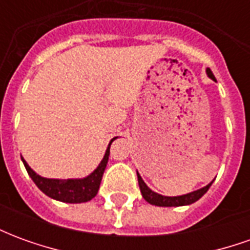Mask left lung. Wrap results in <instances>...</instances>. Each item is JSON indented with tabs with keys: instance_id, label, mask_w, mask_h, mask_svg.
<instances>
[{
	"instance_id": "obj_1",
	"label": "left lung",
	"mask_w": 250,
	"mask_h": 250,
	"mask_svg": "<svg viewBox=\"0 0 250 250\" xmlns=\"http://www.w3.org/2000/svg\"><path fill=\"white\" fill-rule=\"evenodd\" d=\"M206 73L208 76L211 79V80H215L213 72L210 71V68H206ZM136 175H138V184H139V188H141V193L143 195V198L146 199L148 204L155 205V206H162V208H170V206H185V205H191L194 202H197L202 195H204L209 188L213 184V181L210 182L209 185H206L205 188H198L195 191H191V193L184 194V195H177V197H166V195H161V194L152 191L151 188H148L145 181L142 179V177L139 175V173L136 171Z\"/></svg>"
}]
</instances>
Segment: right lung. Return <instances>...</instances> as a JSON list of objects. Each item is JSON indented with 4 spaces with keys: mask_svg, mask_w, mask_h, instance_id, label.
<instances>
[{
    "mask_svg": "<svg viewBox=\"0 0 250 250\" xmlns=\"http://www.w3.org/2000/svg\"><path fill=\"white\" fill-rule=\"evenodd\" d=\"M118 136H115L114 139H111L108 147L105 150L102 162L99 163V166L92 173L84 177V178H72V179H53V178H44L37 173H35L29 165L26 163L24 158L21 157V161L24 163L26 171L29 174V177L33 179L36 186L40 188L42 193L51 197V198L60 201V202H66V204H82V202H88L98 194L99 186L103 178V173L107 163H108L109 157V147L111 143L116 139Z\"/></svg>",
    "mask_w": 250,
    "mask_h": 250,
    "instance_id": "obj_1",
    "label": "right lung"
}]
</instances>
